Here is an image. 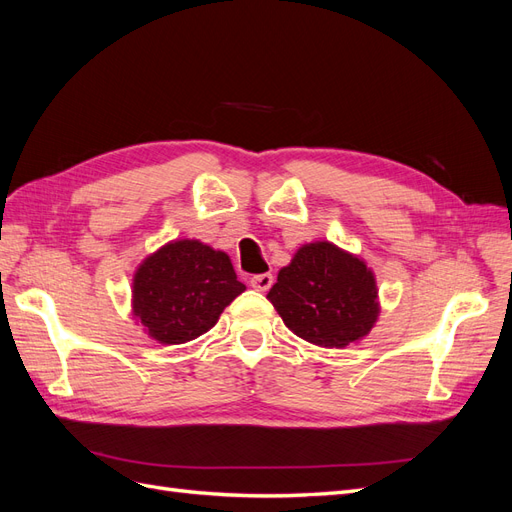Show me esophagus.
Instances as JSON below:
<instances>
[{
    "label": "esophagus",
    "instance_id": "obj_1",
    "mask_svg": "<svg viewBox=\"0 0 512 512\" xmlns=\"http://www.w3.org/2000/svg\"><path fill=\"white\" fill-rule=\"evenodd\" d=\"M252 288L254 290H260V292H267L273 284V273H260V275H254L250 280Z\"/></svg>",
    "mask_w": 512,
    "mask_h": 512
}]
</instances>
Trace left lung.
I'll return each instance as SVG.
<instances>
[{"label": "left lung", "mask_w": 512, "mask_h": 512, "mask_svg": "<svg viewBox=\"0 0 512 512\" xmlns=\"http://www.w3.org/2000/svg\"><path fill=\"white\" fill-rule=\"evenodd\" d=\"M267 299L294 335L322 348L356 344L380 314L376 277L365 260L329 241L299 247Z\"/></svg>", "instance_id": "obj_1"}]
</instances>
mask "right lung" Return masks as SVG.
Segmentation results:
<instances>
[{"label":"right lung","mask_w":512,"mask_h":512,"mask_svg":"<svg viewBox=\"0 0 512 512\" xmlns=\"http://www.w3.org/2000/svg\"><path fill=\"white\" fill-rule=\"evenodd\" d=\"M243 290L226 252L177 239L138 265L132 314L156 342L185 344L207 333Z\"/></svg>","instance_id":"obj_1"}]
</instances>
